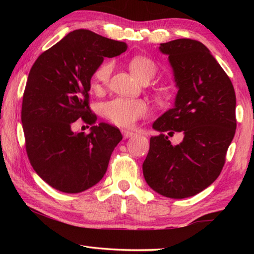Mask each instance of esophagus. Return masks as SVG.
Listing matches in <instances>:
<instances>
[{"mask_svg":"<svg viewBox=\"0 0 254 254\" xmlns=\"http://www.w3.org/2000/svg\"><path fill=\"white\" fill-rule=\"evenodd\" d=\"M122 134L124 136V139H128V137H132L133 135H134L135 133L133 131H130V130H122Z\"/></svg>","mask_w":254,"mask_h":254,"instance_id":"1","label":"esophagus"}]
</instances>
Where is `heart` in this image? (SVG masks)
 Listing matches in <instances>:
<instances>
[{
  "instance_id": "obj_1",
  "label": "heart",
  "mask_w": 254,
  "mask_h": 254,
  "mask_svg": "<svg viewBox=\"0 0 254 254\" xmlns=\"http://www.w3.org/2000/svg\"><path fill=\"white\" fill-rule=\"evenodd\" d=\"M130 69L140 81L145 78L151 79L157 71V65L152 59L143 56H137L131 59ZM113 64L105 62L96 68L93 75V87L98 88L109 81ZM105 117L111 122L122 127H131L137 120L147 117L149 106L142 100H130V98L118 97L107 102L103 107Z\"/></svg>"
}]
</instances>
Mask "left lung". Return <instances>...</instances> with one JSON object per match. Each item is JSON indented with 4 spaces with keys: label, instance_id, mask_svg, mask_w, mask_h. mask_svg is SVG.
Returning <instances> with one entry per match:
<instances>
[{
    "label": "left lung",
    "instance_id": "1",
    "mask_svg": "<svg viewBox=\"0 0 254 254\" xmlns=\"http://www.w3.org/2000/svg\"><path fill=\"white\" fill-rule=\"evenodd\" d=\"M159 50L168 56L178 93L173 109L152 124L160 134L150 137L143 176L158 194L186 198L204 190L221 174L235 134V92L201 42L184 38L160 44ZM175 131L184 134L177 146L168 140Z\"/></svg>",
    "mask_w": 254,
    "mask_h": 254
}]
</instances>
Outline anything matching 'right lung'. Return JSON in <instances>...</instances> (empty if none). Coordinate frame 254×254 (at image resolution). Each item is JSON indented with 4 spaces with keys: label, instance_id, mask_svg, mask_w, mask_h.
I'll return each mask as SVG.
<instances>
[{
    "label": "right lung",
    "instance_id": "obj_1",
    "mask_svg": "<svg viewBox=\"0 0 254 254\" xmlns=\"http://www.w3.org/2000/svg\"><path fill=\"white\" fill-rule=\"evenodd\" d=\"M127 48L126 42L75 30L42 53L29 72L21 111L25 149L34 171L59 191L77 194L96 185L122 140L118 127L95 124L88 92L104 58ZM78 118L92 126L88 135L72 132Z\"/></svg>",
    "mask_w": 254,
    "mask_h": 254
}]
</instances>
